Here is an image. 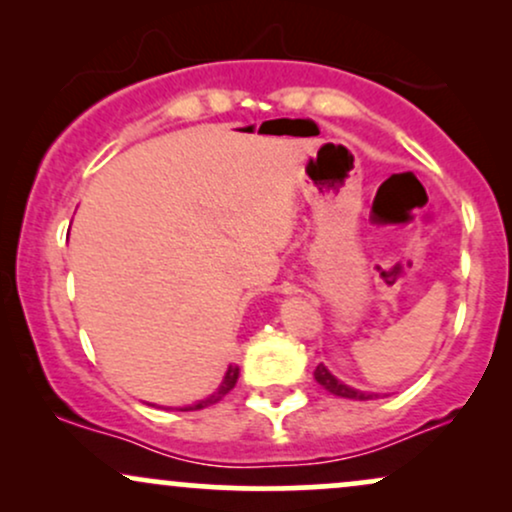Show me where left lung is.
I'll use <instances>...</instances> for the list:
<instances>
[{
    "label": "left lung",
    "instance_id": "left-lung-1",
    "mask_svg": "<svg viewBox=\"0 0 512 512\" xmlns=\"http://www.w3.org/2000/svg\"><path fill=\"white\" fill-rule=\"evenodd\" d=\"M315 380L325 387L327 392H332V395L337 397H346V399H358V402H366V399H375L378 395H373V392H361V390H354V387L344 385L342 380H337L334 375L327 370L325 366H317L315 368Z\"/></svg>",
    "mask_w": 512,
    "mask_h": 512
}]
</instances>
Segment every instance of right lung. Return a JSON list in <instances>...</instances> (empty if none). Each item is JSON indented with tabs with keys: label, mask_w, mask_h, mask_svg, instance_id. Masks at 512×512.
Listing matches in <instances>:
<instances>
[{
	"label": "right lung",
	"mask_w": 512,
	"mask_h": 512,
	"mask_svg": "<svg viewBox=\"0 0 512 512\" xmlns=\"http://www.w3.org/2000/svg\"><path fill=\"white\" fill-rule=\"evenodd\" d=\"M238 375H240L238 366H228L226 375H223L221 385L216 387V392H214V395H209L207 399H202V402L192 404V407H182L180 411H195V409H204V407H209V404H216V402H221V399L226 397L228 392L233 390V387H236V383H238Z\"/></svg>",
	"instance_id": "1"
}]
</instances>
